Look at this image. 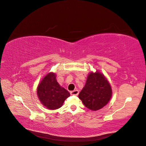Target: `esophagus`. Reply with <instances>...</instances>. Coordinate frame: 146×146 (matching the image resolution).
Masks as SVG:
<instances>
[{
  "label": "esophagus",
  "instance_id": "1",
  "mask_svg": "<svg viewBox=\"0 0 146 146\" xmlns=\"http://www.w3.org/2000/svg\"><path fill=\"white\" fill-rule=\"evenodd\" d=\"M78 93H79V92H78V90H74V91L70 92V94L72 96H77L78 94Z\"/></svg>",
  "mask_w": 146,
  "mask_h": 146
}]
</instances>
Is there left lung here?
Returning <instances> with one entry per match:
<instances>
[{"label":"left lung","mask_w":146,"mask_h":146,"mask_svg":"<svg viewBox=\"0 0 146 146\" xmlns=\"http://www.w3.org/2000/svg\"><path fill=\"white\" fill-rule=\"evenodd\" d=\"M112 96L111 87L104 75L97 71L88 74L85 86L78 94L85 107L97 111L107 105Z\"/></svg>","instance_id":"obj_1"}]
</instances>
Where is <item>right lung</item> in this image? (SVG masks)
Returning <instances> with one entry per match:
<instances>
[{"instance_id": "add662e5", "label": "right lung", "mask_w": 146, "mask_h": 146, "mask_svg": "<svg viewBox=\"0 0 146 146\" xmlns=\"http://www.w3.org/2000/svg\"><path fill=\"white\" fill-rule=\"evenodd\" d=\"M38 97L41 104L50 110L58 109L70 96L69 92L57 82L55 73L50 72L43 78L37 88Z\"/></svg>"}]
</instances>
